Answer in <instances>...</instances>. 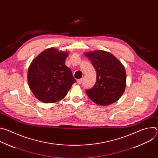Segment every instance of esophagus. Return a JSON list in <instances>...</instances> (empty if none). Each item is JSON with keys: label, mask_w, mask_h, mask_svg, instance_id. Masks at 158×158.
I'll list each match as a JSON object with an SVG mask.
<instances>
[{"label": "esophagus", "mask_w": 158, "mask_h": 158, "mask_svg": "<svg viewBox=\"0 0 158 158\" xmlns=\"http://www.w3.org/2000/svg\"><path fill=\"white\" fill-rule=\"evenodd\" d=\"M82 82V79H77V83L78 84H81Z\"/></svg>", "instance_id": "34e87169"}]
</instances>
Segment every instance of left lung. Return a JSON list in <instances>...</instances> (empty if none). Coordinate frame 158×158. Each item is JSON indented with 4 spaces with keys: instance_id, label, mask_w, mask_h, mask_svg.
<instances>
[{
    "instance_id": "left-lung-1",
    "label": "left lung",
    "mask_w": 158,
    "mask_h": 158,
    "mask_svg": "<svg viewBox=\"0 0 158 158\" xmlns=\"http://www.w3.org/2000/svg\"><path fill=\"white\" fill-rule=\"evenodd\" d=\"M96 71V82L86 89L89 99L101 106L116 102L123 95L126 85V73L121 62L111 53L95 51L84 54Z\"/></svg>"
}]
</instances>
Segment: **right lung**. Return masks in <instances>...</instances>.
<instances>
[{
    "instance_id": "1",
    "label": "right lung",
    "mask_w": 158,
    "mask_h": 158,
    "mask_svg": "<svg viewBox=\"0 0 158 158\" xmlns=\"http://www.w3.org/2000/svg\"><path fill=\"white\" fill-rule=\"evenodd\" d=\"M68 52L51 48L42 51L31 62L27 81L35 98L44 103H52L65 97L76 82L72 71L65 64Z\"/></svg>"
}]
</instances>
